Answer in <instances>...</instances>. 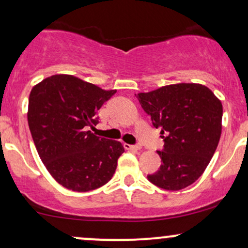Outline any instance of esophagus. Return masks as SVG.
Instances as JSON below:
<instances>
[{
	"label": "esophagus",
	"instance_id": "34e87169",
	"mask_svg": "<svg viewBox=\"0 0 248 248\" xmlns=\"http://www.w3.org/2000/svg\"><path fill=\"white\" fill-rule=\"evenodd\" d=\"M124 147L126 150H140V145H130V144H124Z\"/></svg>",
	"mask_w": 248,
	"mask_h": 248
}]
</instances>
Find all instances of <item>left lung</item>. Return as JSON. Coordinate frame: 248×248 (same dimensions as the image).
I'll use <instances>...</instances> for the list:
<instances>
[{"label":"left lung","instance_id":"left-lung-1","mask_svg":"<svg viewBox=\"0 0 248 248\" xmlns=\"http://www.w3.org/2000/svg\"><path fill=\"white\" fill-rule=\"evenodd\" d=\"M137 98L160 129L163 164L147 179L158 187L179 191L193 184L212 159L221 135L222 105L207 87L179 83L140 93Z\"/></svg>","mask_w":248,"mask_h":248}]
</instances>
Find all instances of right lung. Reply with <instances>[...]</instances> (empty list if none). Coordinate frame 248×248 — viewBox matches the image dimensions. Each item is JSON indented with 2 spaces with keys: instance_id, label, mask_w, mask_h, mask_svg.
<instances>
[{
  "instance_id": "1",
  "label": "right lung",
  "mask_w": 248,
  "mask_h": 248,
  "mask_svg": "<svg viewBox=\"0 0 248 248\" xmlns=\"http://www.w3.org/2000/svg\"><path fill=\"white\" fill-rule=\"evenodd\" d=\"M115 93L72 75H54L31 89L28 124L32 140L49 173L68 190H96L115 173L123 145L89 130Z\"/></svg>"
}]
</instances>
